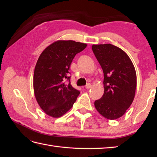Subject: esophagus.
<instances>
[{
    "mask_svg": "<svg viewBox=\"0 0 157 157\" xmlns=\"http://www.w3.org/2000/svg\"><path fill=\"white\" fill-rule=\"evenodd\" d=\"M91 87H92V85H91V84H90V83H88V84H86V86H85L86 89H89V88H90Z\"/></svg>",
    "mask_w": 157,
    "mask_h": 157,
    "instance_id": "1",
    "label": "esophagus"
}]
</instances>
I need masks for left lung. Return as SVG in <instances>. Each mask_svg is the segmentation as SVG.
I'll return each instance as SVG.
<instances>
[{
    "mask_svg": "<svg viewBox=\"0 0 157 157\" xmlns=\"http://www.w3.org/2000/svg\"><path fill=\"white\" fill-rule=\"evenodd\" d=\"M92 51L104 73V94L94 102L105 118L116 119L125 114L134 101L137 79L128 55L111 44H93Z\"/></svg>",
    "mask_w": 157,
    "mask_h": 157,
    "instance_id": "obj_1",
    "label": "left lung"
}]
</instances>
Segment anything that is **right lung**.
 <instances>
[{"label":"right lung","mask_w":157,"mask_h":157,"mask_svg":"<svg viewBox=\"0 0 157 157\" xmlns=\"http://www.w3.org/2000/svg\"><path fill=\"white\" fill-rule=\"evenodd\" d=\"M87 44L73 40H58L40 55L34 69L36 101L46 115L60 117L71 109L79 94L72 87L68 73L73 58Z\"/></svg>","instance_id":"obj_1"}]
</instances>
